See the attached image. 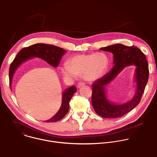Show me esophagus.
I'll return each mask as SVG.
<instances>
[{
  "label": "esophagus",
  "mask_w": 157,
  "mask_h": 157,
  "mask_svg": "<svg viewBox=\"0 0 157 157\" xmlns=\"http://www.w3.org/2000/svg\"><path fill=\"white\" fill-rule=\"evenodd\" d=\"M84 86H85V83H84V82H79L78 84V88H81V87H82Z\"/></svg>",
  "instance_id": "34e87169"
}]
</instances>
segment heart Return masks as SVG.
<instances>
[{
	"label": "heart",
	"mask_w": 157,
	"mask_h": 157,
	"mask_svg": "<svg viewBox=\"0 0 157 157\" xmlns=\"http://www.w3.org/2000/svg\"><path fill=\"white\" fill-rule=\"evenodd\" d=\"M108 67V59L101 53L78 54L70 59L65 65L62 72L68 78L82 76L89 82L100 79L105 73Z\"/></svg>",
	"instance_id": "obj_1"
}]
</instances>
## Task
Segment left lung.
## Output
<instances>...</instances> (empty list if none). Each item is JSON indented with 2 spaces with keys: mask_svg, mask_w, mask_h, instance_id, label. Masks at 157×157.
I'll return each instance as SVG.
<instances>
[{
  "mask_svg": "<svg viewBox=\"0 0 157 157\" xmlns=\"http://www.w3.org/2000/svg\"><path fill=\"white\" fill-rule=\"evenodd\" d=\"M113 54L114 66L105 76L92 84V103L95 113L104 118L122 117L134 109L140 102L149 79V66L144 53L138 48L117 43L100 49ZM136 67L134 81L136 89L133 98L123 104L108 99L105 87L125 67Z\"/></svg>",
  "mask_w": 157,
  "mask_h": 157,
  "instance_id": "left-lung-1",
  "label": "left lung"
}]
</instances>
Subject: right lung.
I'll use <instances>...</instances> for the list:
<instances>
[{"mask_svg":"<svg viewBox=\"0 0 157 157\" xmlns=\"http://www.w3.org/2000/svg\"><path fill=\"white\" fill-rule=\"evenodd\" d=\"M67 51L59 47L44 44L36 43L29 47L24 48L16 55L13 62L11 63L9 70L10 86L11 87L13 76L17 68L25 62L33 59L40 58L51 66L57 68L62 59V56ZM76 88L72 86L66 89L62 95V103L59 110L51 119L44 121L46 122H54L62 119L68 113L69 109V102L71 97L76 92Z\"/></svg>","mask_w":157,"mask_h":157,"instance_id":"obj_1","label":"right lung"}]
</instances>
